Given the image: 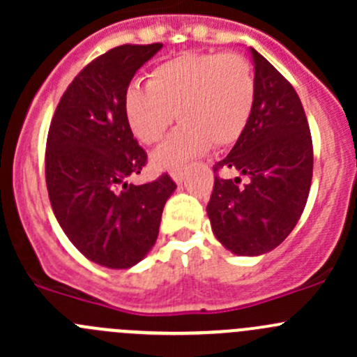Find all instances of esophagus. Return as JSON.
<instances>
[{
    "label": "esophagus",
    "instance_id": "esophagus-1",
    "mask_svg": "<svg viewBox=\"0 0 357 357\" xmlns=\"http://www.w3.org/2000/svg\"><path fill=\"white\" fill-rule=\"evenodd\" d=\"M171 178L174 179V181L178 183V185H181V183L185 181V172L179 171V169H176V171L171 172Z\"/></svg>",
    "mask_w": 357,
    "mask_h": 357
}]
</instances>
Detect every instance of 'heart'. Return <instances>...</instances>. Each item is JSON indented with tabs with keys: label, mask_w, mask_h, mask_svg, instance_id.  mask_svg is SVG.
Here are the masks:
<instances>
[{
	"label": "heart",
	"mask_w": 357,
	"mask_h": 357,
	"mask_svg": "<svg viewBox=\"0 0 357 357\" xmlns=\"http://www.w3.org/2000/svg\"><path fill=\"white\" fill-rule=\"evenodd\" d=\"M255 105V77L243 55L181 53L149 75V86L131 84L124 114L136 138L155 145L176 119H183L153 155L160 169L176 171L211 149L233 145L245 132Z\"/></svg>",
	"instance_id": "obj_1"
}]
</instances>
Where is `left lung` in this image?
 <instances>
[{
	"label": "left lung",
	"mask_w": 357,
	"mask_h": 357,
	"mask_svg": "<svg viewBox=\"0 0 357 357\" xmlns=\"http://www.w3.org/2000/svg\"><path fill=\"white\" fill-rule=\"evenodd\" d=\"M255 105L245 132L214 165L250 178L215 174L207 204L215 238L236 255H261L278 247L301 219L312 179V139L294 86L252 50Z\"/></svg>",
	"instance_id": "1"
}]
</instances>
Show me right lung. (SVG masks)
<instances>
[{
	"mask_svg": "<svg viewBox=\"0 0 357 357\" xmlns=\"http://www.w3.org/2000/svg\"><path fill=\"white\" fill-rule=\"evenodd\" d=\"M162 48L122 45L88 63L56 105L46 139L45 174L59 225L89 261L128 269L155 245L162 211L176 190L169 174L145 185L146 152L124 114L136 70Z\"/></svg>",
	"mask_w": 357,
	"mask_h": 357,
	"instance_id": "right-lung-1",
	"label": "right lung"
}]
</instances>
